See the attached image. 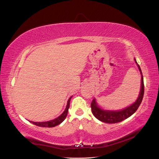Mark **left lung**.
<instances>
[{
	"instance_id": "1",
	"label": "left lung",
	"mask_w": 159,
	"mask_h": 159,
	"mask_svg": "<svg viewBox=\"0 0 159 159\" xmlns=\"http://www.w3.org/2000/svg\"><path fill=\"white\" fill-rule=\"evenodd\" d=\"M134 60H135V59H134ZM135 62L137 63L136 60ZM137 64H138V63H137ZM138 66L142 75L141 89L138 99L132 105L129 106L124 109L120 110V111H107V110H103L99 108L96 103L95 99H93V100L91 102V109H92L93 114L100 121L107 123H116L121 122L122 120L130 117L138 110L142 101V99H143L144 91L143 76H142L141 69L139 64H138Z\"/></svg>"
}]
</instances>
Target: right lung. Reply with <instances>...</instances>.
Wrapping results in <instances>:
<instances>
[{
	"label": "right lung",
	"instance_id": "right-lung-1",
	"mask_svg": "<svg viewBox=\"0 0 159 159\" xmlns=\"http://www.w3.org/2000/svg\"><path fill=\"white\" fill-rule=\"evenodd\" d=\"M71 97L69 99L68 102H67L66 107L65 110H64V111L60 116L57 117V118H55V119L49 120V121H45V122H33V121H30V122L34 125L40 126V127H47V128H52L59 124H60L61 122L64 121V120L65 119L66 117L67 114H68V111L69 108V102H70V100H71Z\"/></svg>",
	"mask_w": 159,
	"mask_h": 159
}]
</instances>
